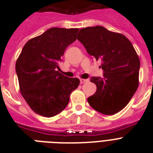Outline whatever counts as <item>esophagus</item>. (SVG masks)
Instances as JSON below:
<instances>
[{
	"label": "esophagus",
	"instance_id": "esophagus-1",
	"mask_svg": "<svg viewBox=\"0 0 153 153\" xmlns=\"http://www.w3.org/2000/svg\"><path fill=\"white\" fill-rule=\"evenodd\" d=\"M79 81H80V83L81 84H83V83H86V82H87V79H79Z\"/></svg>",
	"mask_w": 153,
	"mask_h": 153
}]
</instances>
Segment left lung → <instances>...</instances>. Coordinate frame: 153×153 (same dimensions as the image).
Listing matches in <instances>:
<instances>
[{
    "label": "left lung",
    "mask_w": 153,
    "mask_h": 153,
    "mask_svg": "<svg viewBox=\"0 0 153 153\" xmlns=\"http://www.w3.org/2000/svg\"><path fill=\"white\" fill-rule=\"evenodd\" d=\"M77 40L86 52L101 60L103 77H91L97 91L87 99L97 112L113 115L129 103L139 85L140 61L134 47L121 33L102 26L82 28Z\"/></svg>",
    "instance_id": "8db88e82"
}]
</instances>
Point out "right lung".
Masks as SVG:
<instances>
[{"label": "right lung", "mask_w": 153, "mask_h": 153, "mask_svg": "<svg viewBox=\"0 0 153 153\" xmlns=\"http://www.w3.org/2000/svg\"><path fill=\"white\" fill-rule=\"evenodd\" d=\"M78 28L52 27L30 39L16 62L21 95L31 109L45 117L59 114L67 107L70 95L79 84L56 71L70 44L76 40Z\"/></svg>", "instance_id": "1"}]
</instances>
